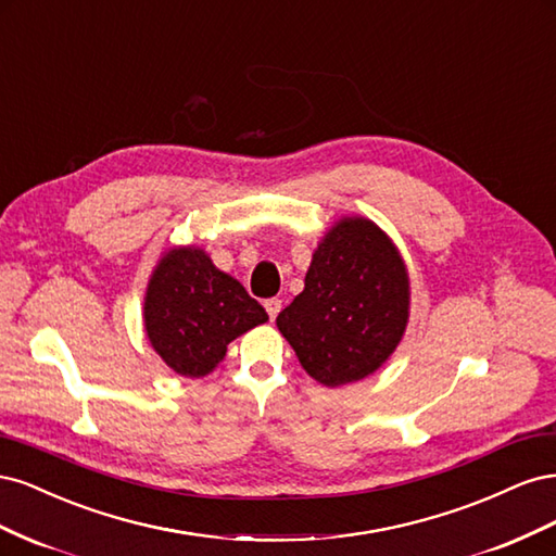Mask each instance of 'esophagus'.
Returning <instances> with one entry per match:
<instances>
[{
  "mask_svg": "<svg viewBox=\"0 0 556 556\" xmlns=\"http://www.w3.org/2000/svg\"><path fill=\"white\" fill-rule=\"evenodd\" d=\"M264 308H266L268 317L276 319L278 313H280V308H282V301H280V299H266V301H264Z\"/></svg>",
  "mask_w": 556,
  "mask_h": 556,
  "instance_id": "esophagus-1",
  "label": "esophagus"
}]
</instances>
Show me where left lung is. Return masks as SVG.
<instances>
[{"label":"left lung","instance_id":"8db88e82","mask_svg":"<svg viewBox=\"0 0 556 556\" xmlns=\"http://www.w3.org/2000/svg\"><path fill=\"white\" fill-rule=\"evenodd\" d=\"M408 308L410 280L392 239L366 217H343L313 252L304 292L276 325L311 378L341 387L390 359Z\"/></svg>","mask_w":556,"mask_h":556}]
</instances>
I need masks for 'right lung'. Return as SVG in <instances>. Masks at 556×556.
<instances>
[{"mask_svg":"<svg viewBox=\"0 0 556 556\" xmlns=\"http://www.w3.org/2000/svg\"><path fill=\"white\" fill-rule=\"evenodd\" d=\"M266 319V311L243 285L194 245L164 252L143 301L150 345L185 378L208 376L237 336Z\"/></svg>","mask_w":556,"mask_h":556,"instance_id":"add662e5","label":"right lung"}]
</instances>
